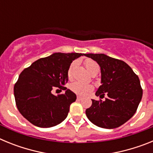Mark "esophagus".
<instances>
[{
  "instance_id": "1",
  "label": "esophagus",
  "mask_w": 153,
  "mask_h": 153,
  "mask_svg": "<svg viewBox=\"0 0 153 153\" xmlns=\"http://www.w3.org/2000/svg\"><path fill=\"white\" fill-rule=\"evenodd\" d=\"M76 98H77V100H82V97H79V96H77V97H76Z\"/></svg>"
}]
</instances>
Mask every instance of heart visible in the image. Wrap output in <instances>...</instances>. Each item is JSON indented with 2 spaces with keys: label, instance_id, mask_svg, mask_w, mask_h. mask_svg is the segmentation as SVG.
<instances>
[{
  "label": "heart",
  "instance_id": "heart-1",
  "mask_svg": "<svg viewBox=\"0 0 153 153\" xmlns=\"http://www.w3.org/2000/svg\"><path fill=\"white\" fill-rule=\"evenodd\" d=\"M85 66H86V70H88L90 74H92L93 72H96V71H98L100 70V67H99V65L96 63L95 61H93L92 60H86L84 62ZM76 62L71 63L70 68H69L68 71H67V76L68 77L71 78L73 76V70L74 68L76 66ZM70 89L72 90L74 93L79 94V95H86L88 94L90 92L92 91L93 90V86L90 84H86V83H82L79 81H76L74 83H70Z\"/></svg>",
  "mask_w": 153,
  "mask_h": 153
}]
</instances>
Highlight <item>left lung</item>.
<instances>
[{
	"label": "left lung",
	"mask_w": 153,
	"mask_h": 153,
	"mask_svg": "<svg viewBox=\"0 0 153 153\" xmlns=\"http://www.w3.org/2000/svg\"><path fill=\"white\" fill-rule=\"evenodd\" d=\"M100 67L101 86L96 96L105 100H92L86 115L94 125L105 129H115L127 122L135 114L143 97L138 76L123 60L104 53H86Z\"/></svg>",
	"instance_id": "obj_1"
}]
</instances>
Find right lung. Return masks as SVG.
Wrapping results in <instances>:
<instances>
[{"label": "right lung", "instance_id": "add662e5", "mask_svg": "<svg viewBox=\"0 0 153 153\" xmlns=\"http://www.w3.org/2000/svg\"><path fill=\"white\" fill-rule=\"evenodd\" d=\"M83 55L54 53L23 70L13 92L17 109L24 118L41 128L54 126L67 118L76 96L63 86L68 81L67 71L71 63ZM53 87H63L65 93L53 95L51 92Z\"/></svg>", "mask_w": 153, "mask_h": 153}]
</instances>
